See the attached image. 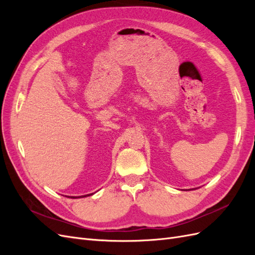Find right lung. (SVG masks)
<instances>
[{"mask_svg":"<svg viewBox=\"0 0 255 255\" xmlns=\"http://www.w3.org/2000/svg\"><path fill=\"white\" fill-rule=\"evenodd\" d=\"M86 196H89V195H86ZM86 196H81V197H86ZM71 198H74V197H71ZM80 198V197H79Z\"/></svg>","mask_w":255,"mask_h":255,"instance_id":"add662e5","label":"right lung"}]
</instances>
